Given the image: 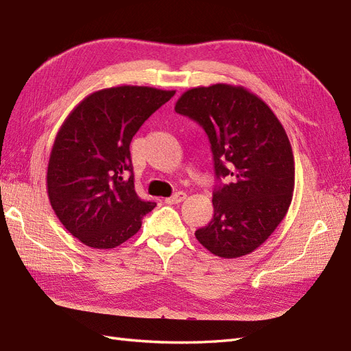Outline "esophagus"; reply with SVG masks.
Segmentation results:
<instances>
[{
  "label": "esophagus",
  "mask_w": 351,
  "mask_h": 351,
  "mask_svg": "<svg viewBox=\"0 0 351 351\" xmlns=\"http://www.w3.org/2000/svg\"><path fill=\"white\" fill-rule=\"evenodd\" d=\"M185 199H186V194L184 191H178L172 195V197H167L166 203H169V205H178V203L184 202Z\"/></svg>",
  "instance_id": "obj_1"
}]
</instances>
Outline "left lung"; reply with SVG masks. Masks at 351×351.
I'll return each instance as SVG.
<instances>
[{"label":"left lung","instance_id":"1","mask_svg":"<svg viewBox=\"0 0 351 351\" xmlns=\"http://www.w3.org/2000/svg\"><path fill=\"white\" fill-rule=\"evenodd\" d=\"M175 112L205 130L217 178L214 218L195 238L213 254L238 258L257 250L286 217L295 190V157L272 109L241 85L185 91Z\"/></svg>","mask_w":351,"mask_h":351}]
</instances>
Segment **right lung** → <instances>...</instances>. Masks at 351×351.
<instances>
[{
  "mask_svg": "<svg viewBox=\"0 0 351 351\" xmlns=\"http://www.w3.org/2000/svg\"><path fill=\"white\" fill-rule=\"evenodd\" d=\"M173 95L151 86L104 88L85 97L62 122L49 156L46 189L62 226L86 247L121 245L156 208L136 194L130 143Z\"/></svg>",
  "mask_w": 351,
  "mask_h": 351,
  "instance_id": "obj_1",
  "label": "right lung"
}]
</instances>
